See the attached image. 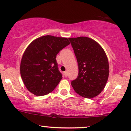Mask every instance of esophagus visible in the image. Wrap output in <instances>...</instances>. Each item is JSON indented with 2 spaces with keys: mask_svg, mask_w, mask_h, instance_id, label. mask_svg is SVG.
<instances>
[{
  "mask_svg": "<svg viewBox=\"0 0 131 131\" xmlns=\"http://www.w3.org/2000/svg\"><path fill=\"white\" fill-rule=\"evenodd\" d=\"M64 76H65L66 77H67V71H64Z\"/></svg>",
  "mask_w": 131,
  "mask_h": 131,
  "instance_id": "34e87169",
  "label": "esophagus"
}]
</instances>
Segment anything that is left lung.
<instances>
[{
	"label": "left lung",
	"instance_id": "obj_1",
	"mask_svg": "<svg viewBox=\"0 0 131 131\" xmlns=\"http://www.w3.org/2000/svg\"><path fill=\"white\" fill-rule=\"evenodd\" d=\"M79 66L78 76L71 84L77 94L86 98L99 95L109 75L108 58L103 48L87 37L69 38Z\"/></svg>",
	"mask_w": 131,
	"mask_h": 131
}]
</instances>
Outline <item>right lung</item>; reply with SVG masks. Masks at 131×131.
Wrapping results in <instances>:
<instances>
[{"label": "right lung", "mask_w": 131, "mask_h": 131, "mask_svg": "<svg viewBox=\"0 0 131 131\" xmlns=\"http://www.w3.org/2000/svg\"><path fill=\"white\" fill-rule=\"evenodd\" d=\"M67 38L44 36L33 40L21 59L20 73L27 89L36 96L49 94L62 79L56 57L69 45Z\"/></svg>", "instance_id": "right-lung-1"}]
</instances>
